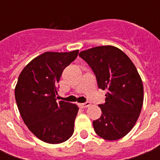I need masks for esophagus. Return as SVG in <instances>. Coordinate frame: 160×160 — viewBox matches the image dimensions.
Here are the masks:
<instances>
[{"label": "esophagus", "mask_w": 160, "mask_h": 160, "mask_svg": "<svg viewBox=\"0 0 160 160\" xmlns=\"http://www.w3.org/2000/svg\"><path fill=\"white\" fill-rule=\"evenodd\" d=\"M90 105V102H86V103H83V104H79V106L80 107V108H87V107H89Z\"/></svg>", "instance_id": "obj_1"}]
</instances>
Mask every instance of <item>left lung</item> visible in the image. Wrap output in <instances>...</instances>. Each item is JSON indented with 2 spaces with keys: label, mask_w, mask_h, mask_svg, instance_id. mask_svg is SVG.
Here are the masks:
<instances>
[{
  "label": "left lung",
  "mask_w": 160,
  "mask_h": 160,
  "mask_svg": "<svg viewBox=\"0 0 160 160\" xmlns=\"http://www.w3.org/2000/svg\"><path fill=\"white\" fill-rule=\"evenodd\" d=\"M95 73L98 86L106 90L102 114L93 121L95 133L106 140H117L129 133L139 118L144 102V86L135 65L126 54L113 46H96L79 54Z\"/></svg>",
  "instance_id": "obj_1"
}]
</instances>
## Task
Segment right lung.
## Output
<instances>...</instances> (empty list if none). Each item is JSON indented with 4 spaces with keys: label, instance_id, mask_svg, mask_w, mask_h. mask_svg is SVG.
Wrapping results in <instances>:
<instances>
[{
    "label": "right lung",
    "instance_id": "1",
    "mask_svg": "<svg viewBox=\"0 0 160 160\" xmlns=\"http://www.w3.org/2000/svg\"><path fill=\"white\" fill-rule=\"evenodd\" d=\"M79 51L45 52L25 66L15 88V97L24 123L38 139L60 144L74 133L79 108L56 102L57 85L63 70L75 60Z\"/></svg>",
    "mask_w": 160,
    "mask_h": 160
}]
</instances>
